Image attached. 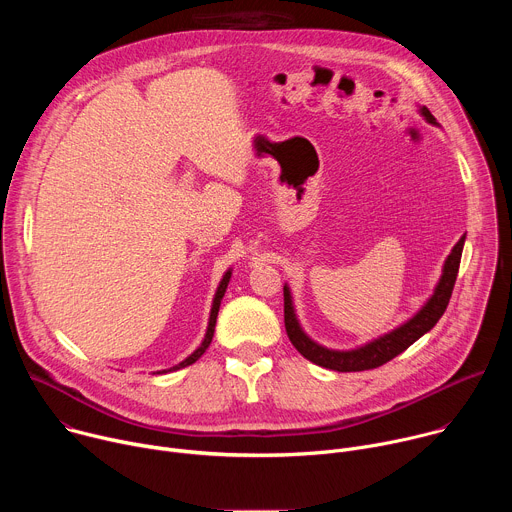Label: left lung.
<instances>
[{"label": "left lung", "instance_id": "1", "mask_svg": "<svg viewBox=\"0 0 512 512\" xmlns=\"http://www.w3.org/2000/svg\"><path fill=\"white\" fill-rule=\"evenodd\" d=\"M419 113L425 117L427 123L437 125L435 117L429 113L427 107H419ZM464 241H466V235L454 245L452 253L448 255L444 269H442V277L433 289V296L421 306V310L413 318H409L399 328H395L367 344H362L358 348H352V350H332V348H326V346L314 342L302 330L298 316H296L294 300H291V291L287 285H283V320H285V332H287L291 344L296 346V350L304 358L318 364V367L338 371V373L369 371V369H377V367H381V364L393 360L397 354L407 350L415 340H419L425 332H429L437 324V320L444 316V312L450 304V298H452L456 277H458Z\"/></svg>", "mask_w": 512, "mask_h": 512}]
</instances>
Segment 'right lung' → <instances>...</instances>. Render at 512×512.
<instances>
[{"mask_svg":"<svg viewBox=\"0 0 512 512\" xmlns=\"http://www.w3.org/2000/svg\"><path fill=\"white\" fill-rule=\"evenodd\" d=\"M229 281H231V269L223 275V279H221V283H218V287H216V294H214V300H212V308H210V318H208V328H206V334H204V340H202V344L190 354V356H186L180 364H176V367H172V369H168V371H160V373H170V371H178V369H184V367H188V364H192V362H196L204 352H206V348L210 346V342H212V336H214V326H216V316H218V308H221V302H223V296H225V291H227V285H229Z\"/></svg>","mask_w":512,"mask_h":512,"instance_id":"right-lung-1","label":"right lung"}]
</instances>
